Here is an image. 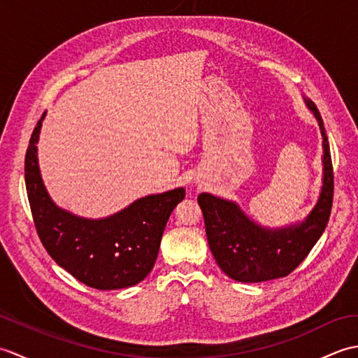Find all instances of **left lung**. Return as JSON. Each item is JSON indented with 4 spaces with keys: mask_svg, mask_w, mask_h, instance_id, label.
Listing matches in <instances>:
<instances>
[{
    "mask_svg": "<svg viewBox=\"0 0 358 358\" xmlns=\"http://www.w3.org/2000/svg\"><path fill=\"white\" fill-rule=\"evenodd\" d=\"M305 103L314 112L323 136V186L314 209L301 223L268 229L254 223L237 203L206 192L199 195L210 252L220 269L241 283L289 275L308 257L329 222L334 196L329 141L317 106L306 98Z\"/></svg>",
    "mask_w": 358,
    "mask_h": 358,
    "instance_id": "obj_1",
    "label": "left lung"
}]
</instances>
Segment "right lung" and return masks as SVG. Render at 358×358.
<instances>
[{"instance_id": "add662e5", "label": "right lung", "mask_w": 358, "mask_h": 358, "mask_svg": "<svg viewBox=\"0 0 358 358\" xmlns=\"http://www.w3.org/2000/svg\"><path fill=\"white\" fill-rule=\"evenodd\" d=\"M43 117L30 136L24 178L38 237L58 266L90 287L112 291L140 283L152 271L173 208L183 187L148 195L108 218L71 214L50 200L38 167L36 143Z\"/></svg>"}]
</instances>
